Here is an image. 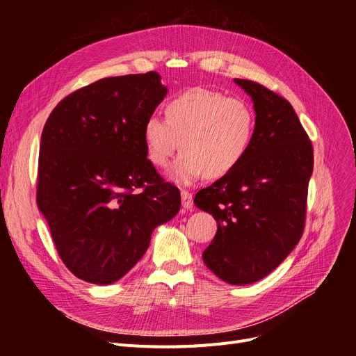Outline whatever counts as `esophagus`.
<instances>
[{
	"mask_svg": "<svg viewBox=\"0 0 356 356\" xmlns=\"http://www.w3.org/2000/svg\"><path fill=\"white\" fill-rule=\"evenodd\" d=\"M181 200H182V207L186 209L193 208V195L187 190H182L181 191Z\"/></svg>",
	"mask_w": 356,
	"mask_h": 356,
	"instance_id": "34e87169",
	"label": "esophagus"
}]
</instances>
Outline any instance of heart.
Returning <instances> with one entry per match:
<instances>
[{
  "label": "heart",
  "instance_id": "obj_1",
  "mask_svg": "<svg viewBox=\"0 0 356 356\" xmlns=\"http://www.w3.org/2000/svg\"><path fill=\"white\" fill-rule=\"evenodd\" d=\"M166 120L149 115L144 124L148 160L165 169L181 148L174 178L191 184L203 175L221 178L238 168L252 145L257 117L245 99L195 88L166 104Z\"/></svg>",
  "mask_w": 356,
  "mask_h": 356
}]
</instances>
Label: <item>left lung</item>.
I'll return each instance as SVG.
<instances>
[{
  "instance_id": "obj_1",
  "label": "left lung",
  "mask_w": 356,
  "mask_h": 356,
  "mask_svg": "<svg viewBox=\"0 0 356 356\" xmlns=\"http://www.w3.org/2000/svg\"><path fill=\"white\" fill-rule=\"evenodd\" d=\"M234 81L254 101V141L242 163L197 191L195 203L218 224L203 263L224 282L246 285L273 272L303 236L314 147L284 96Z\"/></svg>"
}]
</instances>
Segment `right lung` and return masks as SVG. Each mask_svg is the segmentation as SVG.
Masks as SVG:
<instances>
[{
  "label": "right lung",
  "mask_w": 356,
  "mask_h": 356,
  "mask_svg": "<svg viewBox=\"0 0 356 356\" xmlns=\"http://www.w3.org/2000/svg\"><path fill=\"white\" fill-rule=\"evenodd\" d=\"M166 92L154 71L101 79L63 98L42 129L37 204L60 260L86 282L118 281L179 211L178 187L144 143Z\"/></svg>",
  "instance_id": "1"
}]
</instances>
